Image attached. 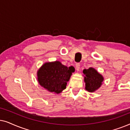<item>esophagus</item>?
<instances>
[{
  "instance_id": "esophagus-1",
  "label": "esophagus",
  "mask_w": 130,
  "mask_h": 130,
  "mask_svg": "<svg viewBox=\"0 0 130 130\" xmlns=\"http://www.w3.org/2000/svg\"><path fill=\"white\" fill-rule=\"evenodd\" d=\"M76 70L77 71H79V70H80V63H76Z\"/></svg>"
}]
</instances>
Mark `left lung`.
<instances>
[{
  "mask_svg": "<svg viewBox=\"0 0 130 130\" xmlns=\"http://www.w3.org/2000/svg\"><path fill=\"white\" fill-rule=\"evenodd\" d=\"M84 74L85 89L89 92H93L98 89L102 85L104 77L94 68L90 67L83 70Z\"/></svg>",
  "mask_w": 130,
  "mask_h": 130,
  "instance_id": "left-lung-1",
  "label": "left lung"
}]
</instances>
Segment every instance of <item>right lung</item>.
I'll list each match as a JSON object with an SVG mask.
<instances>
[{"label": "right lung", "instance_id": "right-lung-1", "mask_svg": "<svg viewBox=\"0 0 130 130\" xmlns=\"http://www.w3.org/2000/svg\"><path fill=\"white\" fill-rule=\"evenodd\" d=\"M73 71L58 61L44 63L37 72L40 85L48 91L60 93L66 88Z\"/></svg>", "mask_w": 130, "mask_h": 130}]
</instances>
